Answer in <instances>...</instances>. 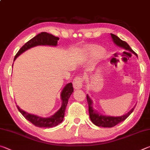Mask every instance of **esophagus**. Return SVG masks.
Wrapping results in <instances>:
<instances>
[{"instance_id":"34e87169","label":"esophagus","mask_w":150,"mask_h":150,"mask_svg":"<svg viewBox=\"0 0 150 150\" xmlns=\"http://www.w3.org/2000/svg\"><path fill=\"white\" fill-rule=\"evenodd\" d=\"M83 79L81 77V76H77L75 77L74 80H73V87L76 89H79V88H81L82 87L83 85Z\"/></svg>"}]
</instances>
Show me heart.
Here are the masks:
<instances>
[{"label":"heart","instance_id":"heart-1","mask_svg":"<svg viewBox=\"0 0 150 150\" xmlns=\"http://www.w3.org/2000/svg\"><path fill=\"white\" fill-rule=\"evenodd\" d=\"M91 54L94 55L95 57H99V56H101L102 55H103L104 51L101 49L100 47H95L92 48V49L91 50Z\"/></svg>","mask_w":150,"mask_h":150}]
</instances>
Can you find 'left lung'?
<instances>
[{
  "instance_id": "1",
  "label": "left lung",
  "mask_w": 150,
  "mask_h": 150,
  "mask_svg": "<svg viewBox=\"0 0 150 150\" xmlns=\"http://www.w3.org/2000/svg\"><path fill=\"white\" fill-rule=\"evenodd\" d=\"M111 37L113 40V42H115V44L117 45L118 46L122 47L126 50L130 51V52H132L133 54H136V53L134 52L132 49L130 47V45L127 44L126 42L120 40L118 36H116L115 34H111ZM87 99L88 105V112H89L91 120L92 121V122L94 124H95L96 126L100 127H105V128L108 127V128H111V127L115 126L119 123H120L124 120H126V119L131 115V113L132 112L134 108H135V107H134L130 112H128V113L126 114V115L121 116H118V117L103 116L101 115H99L95 110H93V108L92 106V100H91L90 97L88 95H87Z\"/></svg>"
}]
</instances>
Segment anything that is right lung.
<instances>
[{
    "label": "right lung",
    "instance_id": "right-lung-1",
    "mask_svg": "<svg viewBox=\"0 0 150 150\" xmlns=\"http://www.w3.org/2000/svg\"><path fill=\"white\" fill-rule=\"evenodd\" d=\"M59 38L55 37L52 34H48L46 32H42L40 34L35 35L32 39L29 40L26 42L23 46H22L18 52L14 57V61L16 59L17 57L24 52L25 51L30 49L32 47L36 46L39 45H54L55 46L57 44V41L59 40ZM73 92V87L71 83H68L66 85L65 87L61 94L62 100V107L58 110L56 113L50 118H42L40 116H35L34 115H30V114L20 109L18 106H16L20 112L23 115L24 117L26 120L30 122L34 126L40 127V128H50V127H54L58 125L63 120L65 115V111L66 106H67L68 100L70 96Z\"/></svg>",
    "mask_w": 150,
    "mask_h": 150
}]
</instances>
